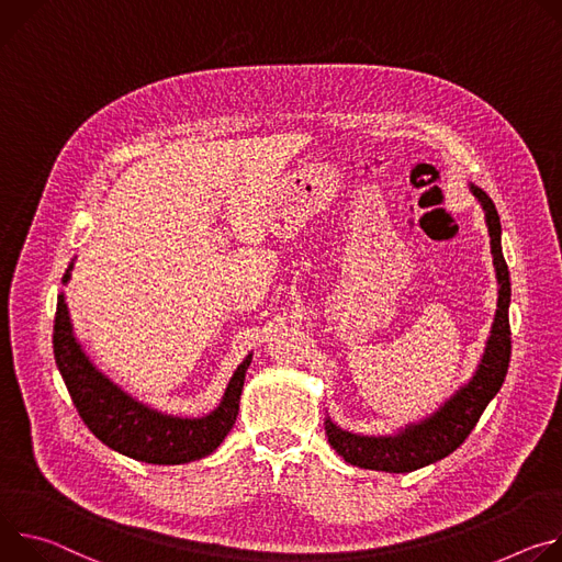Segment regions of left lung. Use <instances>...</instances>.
I'll list each match as a JSON object with an SVG mask.
<instances>
[{
    "mask_svg": "<svg viewBox=\"0 0 562 562\" xmlns=\"http://www.w3.org/2000/svg\"><path fill=\"white\" fill-rule=\"evenodd\" d=\"M471 194L477 199L484 212L491 257L497 279V303L495 315L484 344V352L469 378L445 404H440L430 415L400 426L389 435H361L341 428L326 415V435L330 447L352 467L386 471V473H408L428 467L447 456H451L473 430L480 415L488 402L503 389L507 368L512 359V328H509V303H512V281L509 268L503 255V227L501 216L486 192L477 184L469 182Z\"/></svg>",
    "mask_w": 562,
    "mask_h": 562,
    "instance_id": "obj_1",
    "label": "left lung"
}]
</instances>
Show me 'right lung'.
I'll return each instance as SVG.
<instances>
[{"mask_svg":"<svg viewBox=\"0 0 562 562\" xmlns=\"http://www.w3.org/2000/svg\"><path fill=\"white\" fill-rule=\"evenodd\" d=\"M74 263L76 259L61 277L65 285L71 281ZM53 352L59 375L89 430L109 449L147 464H187L216 451L236 422L245 372L252 363L249 352L236 366L218 406L207 415L187 417L158 411L122 391L93 363L74 333L65 292L57 294Z\"/></svg>","mask_w":562,"mask_h":562,"instance_id":"1","label":"right lung"}]
</instances>
